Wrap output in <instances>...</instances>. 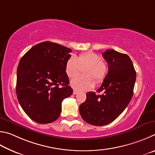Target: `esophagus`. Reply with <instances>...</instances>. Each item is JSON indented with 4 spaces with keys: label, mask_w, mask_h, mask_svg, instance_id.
<instances>
[{
    "label": "esophagus",
    "mask_w": 155,
    "mask_h": 155,
    "mask_svg": "<svg viewBox=\"0 0 155 155\" xmlns=\"http://www.w3.org/2000/svg\"><path fill=\"white\" fill-rule=\"evenodd\" d=\"M73 94H78V91H73Z\"/></svg>",
    "instance_id": "34e87169"
}]
</instances>
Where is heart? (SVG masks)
<instances>
[{
    "label": "heart",
    "mask_w": 155,
    "mask_h": 155,
    "mask_svg": "<svg viewBox=\"0 0 155 155\" xmlns=\"http://www.w3.org/2000/svg\"><path fill=\"white\" fill-rule=\"evenodd\" d=\"M84 68V76H78L71 81V85L76 91H88L93 88L94 82L99 84L106 78L108 67L101 56L94 52H86L77 57L71 56L66 62L65 72L69 78L78 75Z\"/></svg>",
    "instance_id": "heart-1"
}]
</instances>
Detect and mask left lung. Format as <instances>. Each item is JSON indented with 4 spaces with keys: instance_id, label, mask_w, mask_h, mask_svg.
Masks as SVG:
<instances>
[{
    "instance_id": "8db88e82",
    "label": "left lung",
    "mask_w": 155,
    "mask_h": 155,
    "mask_svg": "<svg viewBox=\"0 0 155 155\" xmlns=\"http://www.w3.org/2000/svg\"><path fill=\"white\" fill-rule=\"evenodd\" d=\"M102 56L108 64L106 78L97 91L86 94L80 105L84 120L95 126H104L117 118L129 105L134 94L136 72L131 58L114 50H107Z\"/></svg>"
}]
</instances>
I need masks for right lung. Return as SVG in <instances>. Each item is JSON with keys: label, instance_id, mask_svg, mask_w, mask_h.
<instances>
[{"label": "right lung", "instance_id": "right-lung-1", "mask_svg": "<svg viewBox=\"0 0 155 155\" xmlns=\"http://www.w3.org/2000/svg\"><path fill=\"white\" fill-rule=\"evenodd\" d=\"M70 52V48L58 43L41 42L30 49L19 62L18 101L24 112L37 123L56 120L61 114L63 99L73 94L65 72Z\"/></svg>", "mask_w": 155, "mask_h": 155}]
</instances>
